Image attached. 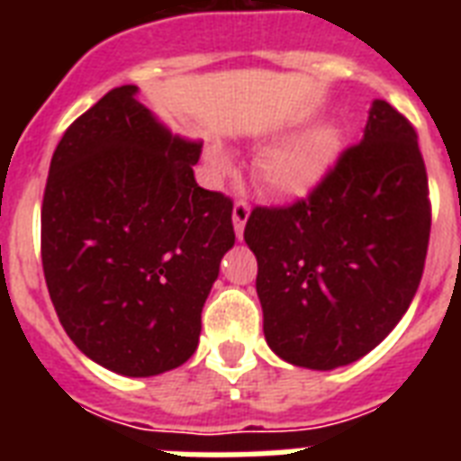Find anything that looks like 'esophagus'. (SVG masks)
I'll return each mask as SVG.
<instances>
[{"mask_svg": "<svg viewBox=\"0 0 461 461\" xmlns=\"http://www.w3.org/2000/svg\"><path fill=\"white\" fill-rule=\"evenodd\" d=\"M251 215V208H249V203L239 201L234 203V210H231V222H234V231H237V237L241 239L244 234V227H246V220Z\"/></svg>", "mask_w": 461, "mask_h": 461, "instance_id": "34e87169", "label": "esophagus"}]
</instances>
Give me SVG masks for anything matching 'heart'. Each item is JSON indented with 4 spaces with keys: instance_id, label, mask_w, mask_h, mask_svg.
<instances>
[{
    "instance_id": "b5f03b06",
    "label": "heart",
    "mask_w": 461,
    "mask_h": 461,
    "mask_svg": "<svg viewBox=\"0 0 461 461\" xmlns=\"http://www.w3.org/2000/svg\"><path fill=\"white\" fill-rule=\"evenodd\" d=\"M344 150V131L335 122H318L302 133L267 146L256 159V176L273 194L303 198L313 194L335 169ZM208 165L224 172L230 158L220 148H210Z\"/></svg>"
}]
</instances>
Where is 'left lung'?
Masks as SVG:
<instances>
[{
	"instance_id": "8db88e82",
	"label": "left lung",
	"mask_w": 461,
	"mask_h": 461,
	"mask_svg": "<svg viewBox=\"0 0 461 461\" xmlns=\"http://www.w3.org/2000/svg\"><path fill=\"white\" fill-rule=\"evenodd\" d=\"M429 237V176L414 126L373 100L361 143L306 201L256 208L246 222L267 347L313 371L366 357L407 313Z\"/></svg>"
}]
</instances>
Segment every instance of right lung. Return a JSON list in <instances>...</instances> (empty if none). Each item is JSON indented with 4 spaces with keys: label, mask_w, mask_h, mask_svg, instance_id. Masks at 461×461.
I'll return each mask as SVG.
<instances>
[{
    "label": "right lung",
    "mask_w": 461,
    "mask_h": 461,
    "mask_svg": "<svg viewBox=\"0 0 461 461\" xmlns=\"http://www.w3.org/2000/svg\"><path fill=\"white\" fill-rule=\"evenodd\" d=\"M136 95L110 90L61 136L42 198V270L76 347L107 371L150 378L194 357L234 227L230 198L195 184L201 143Z\"/></svg>",
    "instance_id": "1"
}]
</instances>
